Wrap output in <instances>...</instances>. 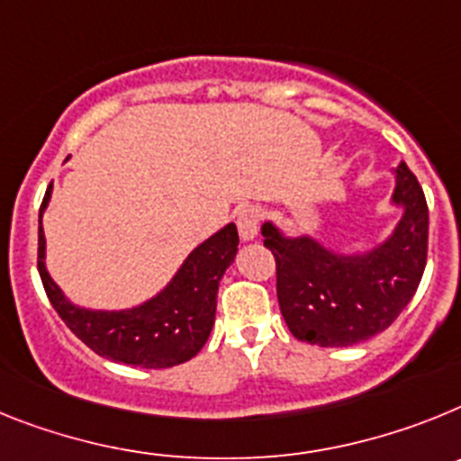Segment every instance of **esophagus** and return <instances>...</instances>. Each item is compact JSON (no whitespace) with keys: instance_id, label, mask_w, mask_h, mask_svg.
Listing matches in <instances>:
<instances>
[{"instance_id":"esophagus-1","label":"esophagus","mask_w":461,"mask_h":461,"mask_svg":"<svg viewBox=\"0 0 461 461\" xmlns=\"http://www.w3.org/2000/svg\"><path fill=\"white\" fill-rule=\"evenodd\" d=\"M259 222H262V208L246 206L239 211V215H236V225H239L243 241H253L255 236H258Z\"/></svg>"}]
</instances>
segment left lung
Masks as SVG:
<instances>
[{
  "label": "left lung",
  "instance_id": "obj_1",
  "mask_svg": "<svg viewBox=\"0 0 461 461\" xmlns=\"http://www.w3.org/2000/svg\"><path fill=\"white\" fill-rule=\"evenodd\" d=\"M392 202L403 208L385 243L364 255H336L311 236H283L262 225L276 259L280 313L299 341L346 348L385 331L413 299L427 264L429 211L418 178L397 167Z\"/></svg>",
  "mask_w": 461,
  "mask_h": 461
}]
</instances>
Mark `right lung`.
I'll return each mask as SVG.
<instances>
[{"mask_svg": "<svg viewBox=\"0 0 461 461\" xmlns=\"http://www.w3.org/2000/svg\"><path fill=\"white\" fill-rule=\"evenodd\" d=\"M50 202V187L39 208V276L43 290L69 327L90 350L113 362L169 369L192 359L206 343L215 322L220 278L239 250L236 225H227L187 255L178 274L158 297L127 311H87L64 297L46 271V239L41 215Z\"/></svg>", "mask_w": 461, "mask_h": 461, "instance_id": "obj_1", "label": "right lung"}]
</instances>
